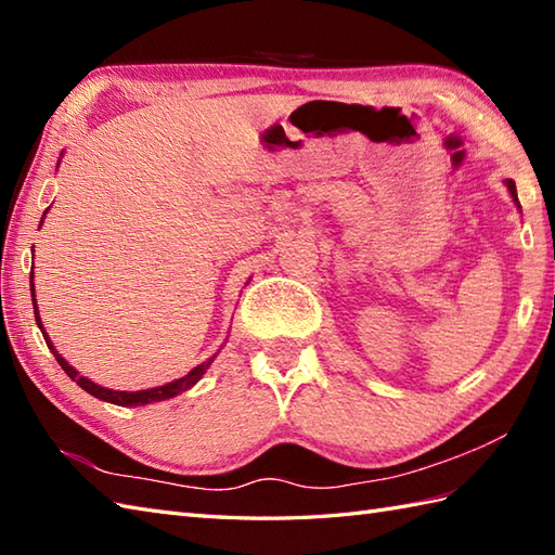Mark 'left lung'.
<instances>
[{"label": "left lung", "mask_w": 555, "mask_h": 555, "mask_svg": "<svg viewBox=\"0 0 555 555\" xmlns=\"http://www.w3.org/2000/svg\"><path fill=\"white\" fill-rule=\"evenodd\" d=\"M506 186H508V191H511V196H513V201L518 203V193H515V184L511 182V179H506ZM518 208H520V203H518Z\"/></svg>", "instance_id": "1"}]
</instances>
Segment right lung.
Here are the masks:
<instances>
[{"label": "right lung", "mask_w": 555, "mask_h": 555, "mask_svg": "<svg viewBox=\"0 0 555 555\" xmlns=\"http://www.w3.org/2000/svg\"><path fill=\"white\" fill-rule=\"evenodd\" d=\"M33 307H35V321H37V326L42 328V321H40V314H37V302H35V288H33ZM42 336H44V340H47V345H49V350L54 352V357H56V362L61 364V369L68 373V376L80 385L82 390H87L89 395H94L96 399H103V402H111V404H118V406H144V404H151V402H163V399H170V397H175V395H179V392H184V390H189L193 383H198V378L203 376L205 373V369L210 366V362H203V364H198L196 369H191L184 378H179V380H172V383H167V385H160V388H153V390H139V392H118V390H106V388H101V385H96V383H92L89 378H85V376H77V371L66 362V359H63L56 350H54V345L49 343V338H47V333H44V328H42Z\"/></svg>", "instance_id": "add662e5"}]
</instances>
